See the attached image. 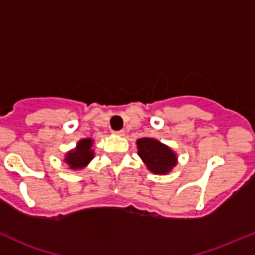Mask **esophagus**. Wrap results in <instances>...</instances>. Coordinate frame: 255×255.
I'll return each mask as SVG.
<instances>
[{
	"mask_svg": "<svg viewBox=\"0 0 255 255\" xmlns=\"http://www.w3.org/2000/svg\"><path fill=\"white\" fill-rule=\"evenodd\" d=\"M114 134H116V135H120V136H122V135H125V130H114Z\"/></svg>",
	"mask_w": 255,
	"mask_h": 255,
	"instance_id": "esophagus-1",
	"label": "esophagus"
}]
</instances>
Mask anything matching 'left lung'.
<instances>
[{
	"label": "left lung",
	"instance_id": "left-lung-1",
	"mask_svg": "<svg viewBox=\"0 0 255 255\" xmlns=\"http://www.w3.org/2000/svg\"><path fill=\"white\" fill-rule=\"evenodd\" d=\"M138 155L151 172L166 174L177 164L175 153L156 139L141 138L136 141Z\"/></svg>",
	"mask_w": 255,
	"mask_h": 255
}]
</instances>
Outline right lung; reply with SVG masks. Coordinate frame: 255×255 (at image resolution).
Wrapping results in <instances>:
<instances>
[{
	"label": "right lung",
	"instance_id": "1",
	"mask_svg": "<svg viewBox=\"0 0 255 255\" xmlns=\"http://www.w3.org/2000/svg\"><path fill=\"white\" fill-rule=\"evenodd\" d=\"M92 139H83L77 144V149L68 153L65 161L69 163L70 168L78 169L83 168L93 158L94 152L91 150Z\"/></svg>",
	"mask_w": 255,
	"mask_h": 255
}]
</instances>
